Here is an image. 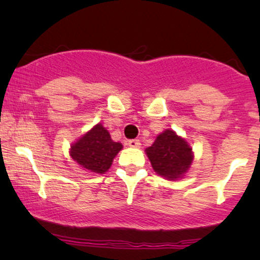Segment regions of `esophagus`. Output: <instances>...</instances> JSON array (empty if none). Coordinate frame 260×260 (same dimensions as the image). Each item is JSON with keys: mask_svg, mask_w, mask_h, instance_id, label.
I'll return each instance as SVG.
<instances>
[{"mask_svg": "<svg viewBox=\"0 0 260 260\" xmlns=\"http://www.w3.org/2000/svg\"><path fill=\"white\" fill-rule=\"evenodd\" d=\"M128 147L131 148H139L140 147V140L139 139H129L128 140Z\"/></svg>", "mask_w": 260, "mask_h": 260, "instance_id": "34e87169", "label": "esophagus"}]
</instances>
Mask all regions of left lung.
Returning a JSON list of instances; mask_svg holds the SVG:
<instances>
[{
  "mask_svg": "<svg viewBox=\"0 0 260 260\" xmlns=\"http://www.w3.org/2000/svg\"><path fill=\"white\" fill-rule=\"evenodd\" d=\"M145 151L154 171L168 180L182 177L193 160L192 149L186 140L171 129L159 134L154 144Z\"/></svg>",
  "mask_w": 260,
  "mask_h": 260,
  "instance_id": "obj_1",
  "label": "left lung"
}]
</instances>
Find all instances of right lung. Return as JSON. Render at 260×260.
I'll return each mask as SVG.
<instances>
[{"label":"right lung","mask_w":260,"mask_h":260,"mask_svg":"<svg viewBox=\"0 0 260 260\" xmlns=\"http://www.w3.org/2000/svg\"><path fill=\"white\" fill-rule=\"evenodd\" d=\"M121 149V143L113 142L105 128L96 124L71 147V156L90 172L104 174L110 169L113 157Z\"/></svg>","instance_id":"obj_1"}]
</instances>
